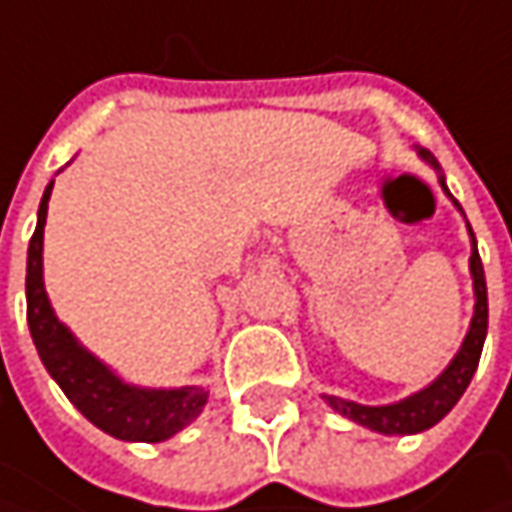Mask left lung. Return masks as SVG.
Listing matches in <instances>:
<instances>
[{
  "instance_id": "obj_1",
  "label": "left lung",
  "mask_w": 512,
  "mask_h": 512,
  "mask_svg": "<svg viewBox=\"0 0 512 512\" xmlns=\"http://www.w3.org/2000/svg\"><path fill=\"white\" fill-rule=\"evenodd\" d=\"M419 153H422V159H427L433 168H439V162L433 159L430 150H419ZM439 182L447 190L442 176H439ZM470 236H473V230H470ZM470 270H473V287H476V313H473V322H470V333L464 339L462 350L456 353V359L450 362V367L444 370L436 382L430 384V387H424L422 393H416V396H410V399H404L399 404L364 407V404L344 402L339 396H325L327 404L333 410H339L347 419L364 424V427H370L376 433H387V436L422 433V430L433 427L436 422H442L444 416L453 410V404L462 399V393L467 390L470 379H473V373L479 367V359H482L484 336H487V282H484L482 256L476 250V236H473Z\"/></svg>"
}]
</instances>
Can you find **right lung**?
Wrapping results in <instances>:
<instances>
[{"label": "right lung", "mask_w": 512, "mask_h": 512, "mask_svg": "<svg viewBox=\"0 0 512 512\" xmlns=\"http://www.w3.org/2000/svg\"><path fill=\"white\" fill-rule=\"evenodd\" d=\"M53 182L45 187L39 222L28 245V327L39 359L62 387L73 407L99 430L122 442H162L190 424L207 402L205 387L182 390H139L122 384L108 367L96 362L85 347H79L70 330L50 310L42 285V233L48 216V199Z\"/></svg>", "instance_id": "right-lung-1"}]
</instances>
